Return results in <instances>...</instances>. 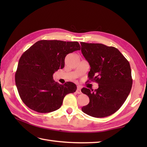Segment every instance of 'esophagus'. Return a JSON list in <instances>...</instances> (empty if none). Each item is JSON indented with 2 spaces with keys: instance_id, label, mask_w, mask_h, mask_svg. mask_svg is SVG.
<instances>
[{
  "instance_id": "1",
  "label": "esophagus",
  "mask_w": 147,
  "mask_h": 147,
  "mask_svg": "<svg viewBox=\"0 0 147 147\" xmlns=\"http://www.w3.org/2000/svg\"><path fill=\"white\" fill-rule=\"evenodd\" d=\"M76 92V93H78V94H80V93H82V91H81V87L80 86H78Z\"/></svg>"
}]
</instances>
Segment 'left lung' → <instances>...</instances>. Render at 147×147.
<instances>
[{
	"mask_svg": "<svg viewBox=\"0 0 147 147\" xmlns=\"http://www.w3.org/2000/svg\"><path fill=\"white\" fill-rule=\"evenodd\" d=\"M81 51L90 65V80L98 84V88H83L90 102L82 110L94 117L111 115L120 109L128 96L133 80L129 62L114 47L102 43L81 42Z\"/></svg>",
	"mask_w": 147,
	"mask_h": 147,
	"instance_id": "8db88e82",
	"label": "left lung"
}]
</instances>
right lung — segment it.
Returning a JSON list of instances; mask_svg holds the SVG:
<instances>
[{
  "instance_id": "1",
  "label": "right lung",
  "mask_w": 147,
  "mask_h": 147,
  "mask_svg": "<svg viewBox=\"0 0 147 147\" xmlns=\"http://www.w3.org/2000/svg\"><path fill=\"white\" fill-rule=\"evenodd\" d=\"M80 50L78 42L40 40L20 57L15 82L22 101L28 107L40 113H48L61 107L64 96L74 93L76 85L72 82L61 85L53 74L64 67L69 53Z\"/></svg>"
}]
</instances>
